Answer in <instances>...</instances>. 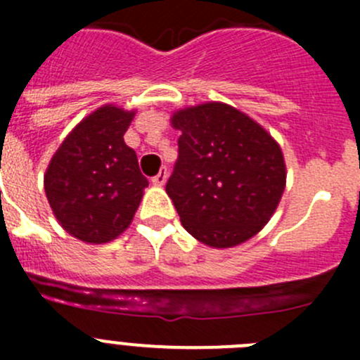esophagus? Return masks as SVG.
I'll return each instance as SVG.
<instances>
[{"instance_id":"1","label":"esophagus","mask_w":360,"mask_h":360,"mask_svg":"<svg viewBox=\"0 0 360 360\" xmlns=\"http://www.w3.org/2000/svg\"><path fill=\"white\" fill-rule=\"evenodd\" d=\"M166 180H167V169H166V167H160L159 173H157L155 176L152 178V184H153V186L160 187V186H164V184H166Z\"/></svg>"}]
</instances>
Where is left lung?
<instances>
[{"label": "left lung", "instance_id": "obj_1", "mask_svg": "<svg viewBox=\"0 0 360 360\" xmlns=\"http://www.w3.org/2000/svg\"><path fill=\"white\" fill-rule=\"evenodd\" d=\"M178 160L166 184L184 228L215 249L244 244L270 221L286 187L281 146L258 122L224 102L171 116Z\"/></svg>", "mask_w": 360, "mask_h": 360}]
</instances>
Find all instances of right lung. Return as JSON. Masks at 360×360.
Listing matches in <instances>:
<instances>
[{
  "label": "right lung",
  "instance_id": "obj_1",
  "mask_svg": "<svg viewBox=\"0 0 360 360\" xmlns=\"http://www.w3.org/2000/svg\"><path fill=\"white\" fill-rule=\"evenodd\" d=\"M134 115L115 104L90 112L63 139L44 174L54 217L86 244L122 235L148 186L136 152L123 141Z\"/></svg>",
  "mask_w": 360,
  "mask_h": 360
}]
</instances>
